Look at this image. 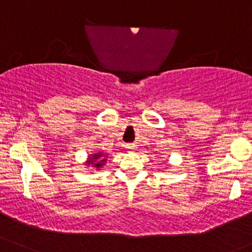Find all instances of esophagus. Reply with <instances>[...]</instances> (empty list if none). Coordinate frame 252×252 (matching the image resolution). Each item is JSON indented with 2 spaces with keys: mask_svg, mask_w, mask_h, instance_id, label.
<instances>
[{
  "mask_svg": "<svg viewBox=\"0 0 252 252\" xmlns=\"http://www.w3.org/2000/svg\"><path fill=\"white\" fill-rule=\"evenodd\" d=\"M126 147H128V149L133 150V149H135V144H128V146H126Z\"/></svg>",
  "mask_w": 252,
  "mask_h": 252,
  "instance_id": "obj_1",
  "label": "esophagus"
}]
</instances>
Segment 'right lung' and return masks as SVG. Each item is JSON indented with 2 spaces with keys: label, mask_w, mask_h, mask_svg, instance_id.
I'll return each mask as SVG.
<instances>
[{
  "label": "right lung",
  "mask_w": 252,
  "mask_h": 252,
  "mask_svg": "<svg viewBox=\"0 0 252 252\" xmlns=\"http://www.w3.org/2000/svg\"><path fill=\"white\" fill-rule=\"evenodd\" d=\"M95 160L98 161L97 164H94V166L96 167V168H100L101 166H102L103 164V162L106 161V159H102V156H101V154H97V155H94L93 157H91L90 158V161H89V163H93V162Z\"/></svg>",
  "instance_id": "obj_1"
}]
</instances>
